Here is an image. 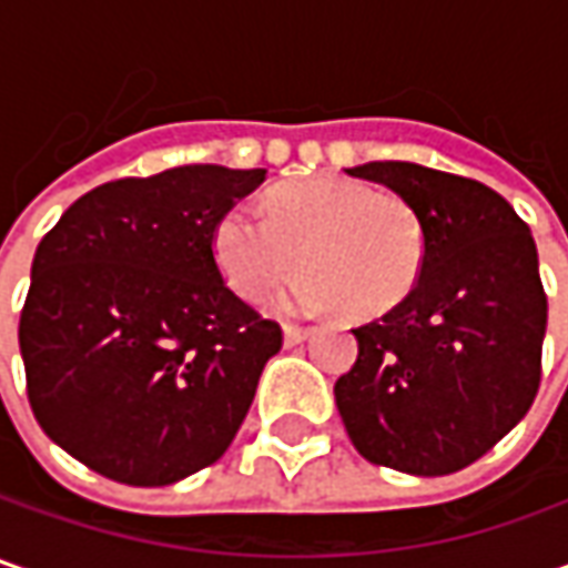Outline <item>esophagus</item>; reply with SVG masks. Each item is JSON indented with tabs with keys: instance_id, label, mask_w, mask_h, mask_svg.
<instances>
[{
	"instance_id": "obj_1",
	"label": "esophagus",
	"mask_w": 568,
	"mask_h": 568,
	"mask_svg": "<svg viewBox=\"0 0 568 568\" xmlns=\"http://www.w3.org/2000/svg\"><path fill=\"white\" fill-rule=\"evenodd\" d=\"M310 338V328H300V325H284V344H300V341Z\"/></svg>"
}]
</instances>
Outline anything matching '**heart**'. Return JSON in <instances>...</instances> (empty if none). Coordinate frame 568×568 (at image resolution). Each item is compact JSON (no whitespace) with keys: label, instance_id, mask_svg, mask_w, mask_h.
<instances>
[{"label":"heart","instance_id":"obj_1","mask_svg":"<svg viewBox=\"0 0 568 568\" xmlns=\"http://www.w3.org/2000/svg\"><path fill=\"white\" fill-rule=\"evenodd\" d=\"M214 262L236 294L255 296L277 284L296 262L306 268L277 294L291 316L344 306L373 318L395 310L424 268V224L398 195L344 176H310L268 192L265 214L227 207L211 233Z\"/></svg>","mask_w":568,"mask_h":568}]
</instances>
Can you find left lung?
<instances>
[{
	"label": "left lung",
	"instance_id": "left-lung-1",
	"mask_svg": "<svg viewBox=\"0 0 568 568\" xmlns=\"http://www.w3.org/2000/svg\"><path fill=\"white\" fill-rule=\"evenodd\" d=\"M347 173L414 207L426 250L414 291L354 328L361 354L335 382L341 420L373 465L455 474L535 402L547 332L535 236L499 192L468 176L407 161Z\"/></svg>",
	"mask_w": 568,
	"mask_h": 568
}]
</instances>
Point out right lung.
Instances as JSON below:
<instances>
[{"instance_id":"right-lung-1","label":"right lung","mask_w":568,"mask_h":568,"mask_svg":"<svg viewBox=\"0 0 568 568\" xmlns=\"http://www.w3.org/2000/svg\"><path fill=\"white\" fill-rule=\"evenodd\" d=\"M262 183L217 164L103 183L40 240L18 344L37 424L81 465L166 487L227 452L281 325L224 284L211 233Z\"/></svg>"}]
</instances>
